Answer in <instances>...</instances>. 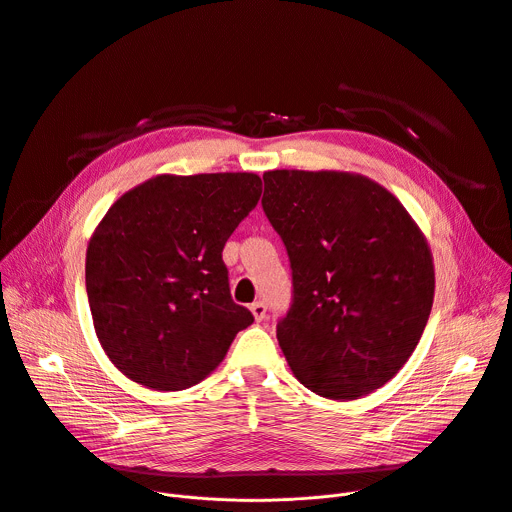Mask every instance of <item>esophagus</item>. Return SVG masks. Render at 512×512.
I'll return each mask as SVG.
<instances>
[{
  "label": "esophagus",
  "instance_id": "obj_1",
  "mask_svg": "<svg viewBox=\"0 0 512 512\" xmlns=\"http://www.w3.org/2000/svg\"><path fill=\"white\" fill-rule=\"evenodd\" d=\"M251 314H253V318L257 322H261L265 318V314H267V306L263 302H255V304H251Z\"/></svg>",
  "mask_w": 512,
  "mask_h": 512
}]
</instances>
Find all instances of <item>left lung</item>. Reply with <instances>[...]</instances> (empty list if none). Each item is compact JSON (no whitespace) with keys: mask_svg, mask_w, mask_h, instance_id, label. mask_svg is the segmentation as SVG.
Instances as JSON below:
<instances>
[{"mask_svg":"<svg viewBox=\"0 0 512 512\" xmlns=\"http://www.w3.org/2000/svg\"><path fill=\"white\" fill-rule=\"evenodd\" d=\"M263 210L294 277L277 340L296 379L350 401L389 383L427 324L435 271L425 235L385 186L336 170L263 174Z\"/></svg>","mask_w":512,"mask_h":512,"instance_id":"obj_1","label":"left lung"}]
</instances>
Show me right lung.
Wrapping results in <instances>:
<instances>
[{
  "instance_id": "add662e5",
  "label": "right lung",
  "mask_w": 512,
  "mask_h": 512,
  "mask_svg": "<svg viewBox=\"0 0 512 512\" xmlns=\"http://www.w3.org/2000/svg\"><path fill=\"white\" fill-rule=\"evenodd\" d=\"M261 190L253 172L158 174L101 218L87 247V296L97 338L127 379L188 389L253 324L231 298L223 249Z\"/></svg>"
}]
</instances>
